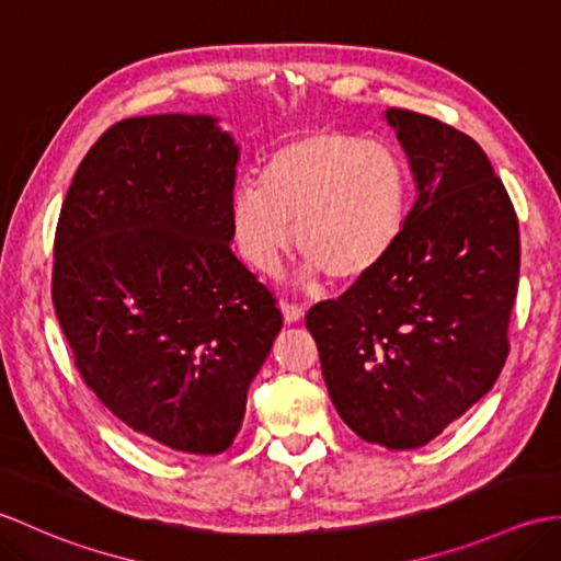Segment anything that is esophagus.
<instances>
[{"label":"esophagus","instance_id":"esophagus-1","mask_svg":"<svg viewBox=\"0 0 561 561\" xmlns=\"http://www.w3.org/2000/svg\"><path fill=\"white\" fill-rule=\"evenodd\" d=\"M282 316L286 324H294L304 318V308L298 304H289V301H282Z\"/></svg>","mask_w":561,"mask_h":561}]
</instances>
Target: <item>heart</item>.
<instances>
[{
	"label": "heart",
	"instance_id": "obj_1",
	"mask_svg": "<svg viewBox=\"0 0 561 561\" xmlns=\"http://www.w3.org/2000/svg\"><path fill=\"white\" fill-rule=\"evenodd\" d=\"M411 179L399 152L346 131L284 140L231 198L233 243L245 263L275 272L294 245L308 272L334 284L366 279L394 251L409 210Z\"/></svg>",
	"mask_w": 561,
	"mask_h": 561
}]
</instances>
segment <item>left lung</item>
Segmentation results:
<instances>
[{
	"label": "left lung",
	"mask_w": 561,
	"mask_h": 561,
	"mask_svg": "<svg viewBox=\"0 0 561 561\" xmlns=\"http://www.w3.org/2000/svg\"><path fill=\"white\" fill-rule=\"evenodd\" d=\"M385 119L419 195L385 263L312 306L306 328L342 421L373 445L415 449L500 377L520 241L510 195L471 136L409 110Z\"/></svg>",
	"instance_id": "left-lung-1"
}]
</instances>
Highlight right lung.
Segmentation results:
<instances>
[{
    "label": "right lung",
    "mask_w": 561,
    "mask_h": 561,
    "mask_svg": "<svg viewBox=\"0 0 561 561\" xmlns=\"http://www.w3.org/2000/svg\"><path fill=\"white\" fill-rule=\"evenodd\" d=\"M237 164L215 116H134L90 148L61 205L51 301L76 368L164 451L231 445L282 330L231 253Z\"/></svg>",
    "instance_id": "right-lung-1"
}]
</instances>
